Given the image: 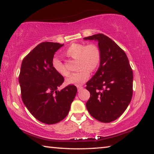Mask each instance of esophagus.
<instances>
[{
	"label": "esophagus",
	"instance_id": "1",
	"mask_svg": "<svg viewBox=\"0 0 154 154\" xmlns=\"http://www.w3.org/2000/svg\"><path fill=\"white\" fill-rule=\"evenodd\" d=\"M83 88V86H79V87H77V90H78V91H80V90H82Z\"/></svg>",
	"mask_w": 154,
	"mask_h": 154
}]
</instances>
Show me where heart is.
<instances>
[{
    "mask_svg": "<svg viewBox=\"0 0 154 154\" xmlns=\"http://www.w3.org/2000/svg\"><path fill=\"white\" fill-rule=\"evenodd\" d=\"M65 54L69 58L77 60V69L79 71L68 77L65 82L68 85H80L84 83L90 77V71L97 70L101 61V51L95 44L72 43L65 51ZM53 69L58 74L66 76L69 74L65 64L57 57L51 60Z\"/></svg>",
    "mask_w": 154,
    "mask_h": 154,
    "instance_id": "obj_1",
    "label": "heart"
}]
</instances>
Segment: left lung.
Wrapping results in <instances>:
<instances>
[{
    "mask_svg": "<svg viewBox=\"0 0 154 154\" xmlns=\"http://www.w3.org/2000/svg\"><path fill=\"white\" fill-rule=\"evenodd\" d=\"M97 40L101 61L97 72L86 83L90 97L86 103L88 112L104 123L118 119L127 109L133 93V72L126 53L103 34L84 38Z\"/></svg>",
    "mask_w": 154,
    "mask_h": 154,
    "instance_id": "1",
    "label": "left lung"
}]
</instances>
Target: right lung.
Listing matches in <instances>:
<instances>
[{
    "label": "right lung",
    "instance_id": "1",
    "mask_svg": "<svg viewBox=\"0 0 154 154\" xmlns=\"http://www.w3.org/2000/svg\"><path fill=\"white\" fill-rule=\"evenodd\" d=\"M64 44L43 42L24 57L19 82L22 101L31 114L41 122L54 124L69 113L77 89L69 85L57 90L64 79L53 69L54 54Z\"/></svg>",
    "mask_w": 154,
    "mask_h": 154
}]
</instances>
